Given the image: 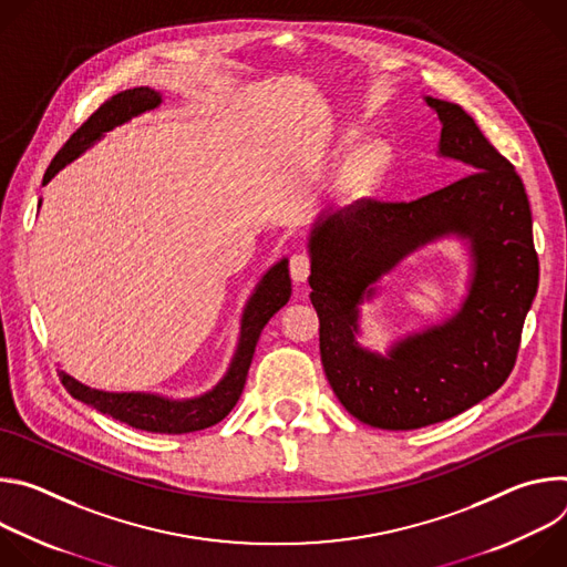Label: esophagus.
<instances>
[{
  "mask_svg": "<svg viewBox=\"0 0 567 567\" xmlns=\"http://www.w3.org/2000/svg\"><path fill=\"white\" fill-rule=\"evenodd\" d=\"M289 271H291L293 282H305L309 271H311V256L305 254V251L293 254L291 260H289Z\"/></svg>",
  "mask_w": 567,
  "mask_h": 567,
  "instance_id": "1",
  "label": "esophagus"
}]
</instances>
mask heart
Listing matches in <instances>:
<instances>
[{
	"instance_id": "1",
	"label": "heart",
	"mask_w": 567,
	"mask_h": 567,
	"mask_svg": "<svg viewBox=\"0 0 567 567\" xmlns=\"http://www.w3.org/2000/svg\"><path fill=\"white\" fill-rule=\"evenodd\" d=\"M379 164H381V152H379V150L368 152V154L359 161V164H357V168H354V173H352V182H354V184H365V182L377 173Z\"/></svg>"
}]
</instances>
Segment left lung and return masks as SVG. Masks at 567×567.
Masks as SVG:
<instances>
[{
    "instance_id": "1",
    "label": "left lung",
    "mask_w": 567,
    "mask_h": 567,
    "mask_svg": "<svg viewBox=\"0 0 567 567\" xmlns=\"http://www.w3.org/2000/svg\"><path fill=\"white\" fill-rule=\"evenodd\" d=\"M442 121L440 154L464 177L413 202L365 197L322 217L309 237L311 305L320 361L350 415L383 431H413L460 415L514 370L538 287V256L523 179L455 103L426 99ZM472 239L474 282L444 327L400 342L388 358L354 341L355 305L369 285L435 236Z\"/></svg>"
}]
</instances>
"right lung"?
Masks as SVG:
<instances>
[{
	"mask_svg": "<svg viewBox=\"0 0 567 567\" xmlns=\"http://www.w3.org/2000/svg\"><path fill=\"white\" fill-rule=\"evenodd\" d=\"M161 103V96L147 87L125 90L112 99H107L83 125H80L69 141L58 150L51 166L44 173V184L53 179V175L73 161L80 152H85L94 141H99L112 127L130 121L132 116L152 110ZM291 296V278L287 260H280L276 267L267 271L256 293L251 296L245 318H241V337L226 377L204 396L188 401H173L156 394L141 392H103L87 388L73 377L60 372V381L71 396L87 403L103 415L114 417L132 429L147 433H164V435H182L195 433L221 422L237 403L241 390H245L249 365L256 352V343L260 339L262 328L269 318L287 305Z\"/></svg>",
	"mask_w": 567,
	"mask_h": 567,
	"instance_id": "1",
	"label": "right lung"
}]
</instances>
